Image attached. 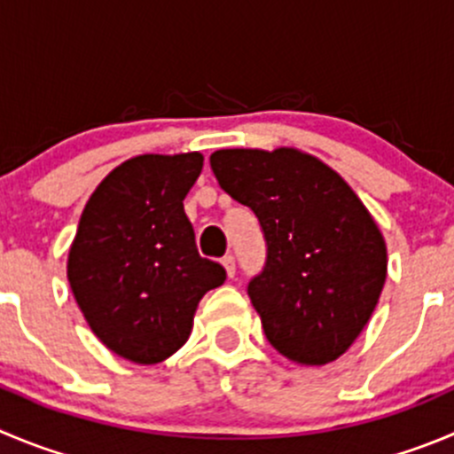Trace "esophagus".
<instances>
[{
	"label": "esophagus",
	"mask_w": 454,
	"mask_h": 454,
	"mask_svg": "<svg viewBox=\"0 0 454 454\" xmlns=\"http://www.w3.org/2000/svg\"><path fill=\"white\" fill-rule=\"evenodd\" d=\"M223 265H224V270H227V276H230V278H234V274H236V258L231 256V254H227V256L223 258Z\"/></svg>",
	"instance_id": "34e87169"
}]
</instances>
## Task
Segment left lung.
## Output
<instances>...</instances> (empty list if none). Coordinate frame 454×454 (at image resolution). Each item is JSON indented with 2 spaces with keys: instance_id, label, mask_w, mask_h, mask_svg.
I'll return each instance as SVG.
<instances>
[{
  "instance_id": "1",
  "label": "left lung",
  "mask_w": 454,
  "mask_h": 454,
  "mask_svg": "<svg viewBox=\"0 0 454 454\" xmlns=\"http://www.w3.org/2000/svg\"><path fill=\"white\" fill-rule=\"evenodd\" d=\"M220 187L249 207L265 265L247 294L267 340L289 361L325 365L361 334L386 283V243L349 184L296 149H220Z\"/></svg>"
}]
</instances>
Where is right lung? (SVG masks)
<instances>
[{
  "instance_id": "obj_1",
  "label": "right lung",
  "mask_w": 454,
  "mask_h": 454,
  "mask_svg": "<svg viewBox=\"0 0 454 454\" xmlns=\"http://www.w3.org/2000/svg\"><path fill=\"white\" fill-rule=\"evenodd\" d=\"M200 153L137 155L111 171L82 211L68 283L93 334L122 359L158 364L189 339L198 301L227 278L202 258L184 196Z\"/></svg>"
}]
</instances>
